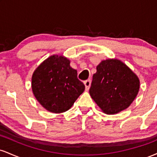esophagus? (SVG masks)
<instances>
[{
  "mask_svg": "<svg viewBox=\"0 0 157 157\" xmlns=\"http://www.w3.org/2000/svg\"><path fill=\"white\" fill-rule=\"evenodd\" d=\"M84 85L86 86V91H89L90 86H91V80H87L86 81H84Z\"/></svg>",
  "mask_w": 157,
  "mask_h": 157,
  "instance_id": "obj_1",
  "label": "esophagus"
}]
</instances>
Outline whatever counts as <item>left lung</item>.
<instances>
[{"instance_id": "obj_1", "label": "left lung", "mask_w": 157, "mask_h": 157, "mask_svg": "<svg viewBox=\"0 0 157 157\" xmlns=\"http://www.w3.org/2000/svg\"><path fill=\"white\" fill-rule=\"evenodd\" d=\"M136 74L117 59L102 60L94 74L89 93L106 114H115L128 108L140 90Z\"/></svg>"}]
</instances>
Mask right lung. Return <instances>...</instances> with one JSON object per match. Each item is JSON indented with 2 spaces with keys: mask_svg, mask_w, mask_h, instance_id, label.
Instances as JSON below:
<instances>
[{
  "mask_svg": "<svg viewBox=\"0 0 157 157\" xmlns=\"http://www.w3.org/2000/svg\"><path fill=\"white\" fill-rule=\"evenodd\" d=\"M32 89L45 109L59 113L71 109L84 91L85 86L77 79V71L70 66V60L63 55H54L35 70Z\"/></svg>",
  "mask_w": 157,
  "mask_h": 157,
  "instance_id": "1",
  "label": "right lung"
}]
</instances>
